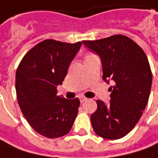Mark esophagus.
I'll return each mask as SVG.
<instances>
[{"label": "esophagus", "mask_w": 158, "mask_h": 158, "mask_svg": "<svg viewBox=\"0 0 158 158\" xmlns=\"http://www.w3.org/2000/svg\"><path fill=\"white\" fill-rule=\"evenodd\" d=\"M87 101V98L85 97H80V102H84V101Z\"/></svg>", "instance_id": "obj_1"}]
</instances>
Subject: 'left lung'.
Wrapping results in <instances>:
<instances>
[{"label": "left lung", "instance_id": "left-lung-1", "mask_svg": "<svg viewBox=\"0 0 158 158\" xmlns=\"http://www.w3.org/2000/svg\"><path fill=\"white\" fill-rule=\"evenodd\" d=\"M82 43L101 57L103 79L114 83L109 104L96 101L97 110L91 114L93 128L102 138H122L135 128L149 101L152 73L147 56L123 35Z\"/></svg>", "mask_w": 158, "mask_h": 158}]
</instances>
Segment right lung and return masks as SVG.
I'll use <instances>...</instances> for the list:
<instances>
[{
  "mask_svg": "<svg viewBox=\"0 0 158 158\" xmlns=\"http://www.w3.org/2000/svg\"><path fill=\"white\" fill-rule=\"evenodd\" d=\"M82 45L53 39L40 42L20 62L15 90L21 111L32 128L48 138L69 133L78 114L79 100L57 95L69 64Z\"/></svg>",
  "mask_w": 158,
  "mask_h": 158,
  "instance_id": "1",
  "label": "right lung"
}]
</instances>
